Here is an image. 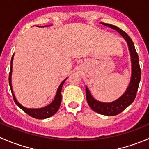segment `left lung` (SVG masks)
Here are the masks:
<instances>
[{
    "label": "left lung",
    "mask_w": 149,
    "mask_h": 149,
    "mask_svg": "<svg viewBox=\"0 0 149 149\" xmlns=\"http://www.w3.org/2000/svg\"><path fill=\"white\" fill-rule=\"evenodd\" d=\"M100 24L118 31L127 42L129 50H130V57H131V79H130V84H129L125 94L118 100H115V102H112L111 103H104L97 101L91 95L87 87H86V97L88 105L94 112L101 114V115H107V116H115L123 112L134 101L136 97V94H137L138 88H139L140 81H141V70L139 65V55H138L131 38L127 35V33L114 25L105 24L103 22H101Z\"/></svg>",
    "instance_id": "obj_1"
}]
</instances>
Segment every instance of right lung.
Instances as JSON below:
<instances>
[{
	"label": "right lung",
	"instance_id": "add662e5",
	"mask_svg": "<svg viewBox=\"0 0 149 149\" xmlns=\"http://www.w3.org/2000/svg\"><path fill=\"white\" fill-rule=\"evenodd\" d=\"M48 25L44 26H47ZM13 55L11 58V61H10V72H9V86L10 88V91L12 92V95H13V100H14L15 103L22 109L24 112H26L27 115L29 116L32 117V118H36V119H45V118H48L49 117L52 116L53 115H55L58 110L59 109L60 106H61V100H62V95H61V90H62L63 85L64 82L65 81L66 79L64 81H63L62 83L61 84V85L58 87V89L57 91L56 96H55V99H54L53 102L52 103L49 104L47 106L45 107L40 108V109H28V108L24 107L22 106V104H20L17 102V100H16V97H15L14 94H13V90H12V85H11V73H12V62H13Z\"/></svg>",
	"mask_w": 149,
	"mask_h": 149
}]
</instances>
